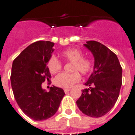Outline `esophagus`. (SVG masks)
Returning a JSON list of instances; mask_svg holds the SVG:
<instances>
[{
  "instance_id": "obj_1",
  "label": "esophagus",
  "mask_w": 135,
  "mask_h": 135,
  "mask_svg": "<svg viewBox=\"0 0 135 135\" xmlns=\"http://www.w3.org/2000/svg\"><path fill=\"white\" fill-rule=\"evenodd\" d=\"M70 91V89L68 88V89H64V91H65V93H67V92H68Z\"/></svg>"
}]
</instances>
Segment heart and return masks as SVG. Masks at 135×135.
I'll return each mask as SVG.
<instances>
[{"mask_svg": "<svg viewBox=\"0 0 135 135\" xmlns=\"http://www.w3.org/2000/svg\"><path fill=\"white\" fill-rule=\"evenodd\" d=\"M61 56L67 61L72 62L71 71L72 73L61 72L56 76L53 83L56 86L61 88L68 89L80 80L82 74H87L92 69V62L90 59L84 58L83 54L79 49L72 48L62 52ZM48 68L50 73L54 74L61 68V63L55 56L50 57L48 62Z\"/></svg>", "mask_w": 135, "mask_h": 135, "instance_id": "b5f03b06", "label": "heart"}]
</instances>
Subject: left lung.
Listing matches in <instances>:
<instances>
[{
    "instance_id": "8db88e82",
    "label": "left lung",
    "mask_w": 135,
    "mask_h": 135,
    "mask_svg": "<svg viewBox=\"0 0 135 135\" xmlns=\"http://www.w3.org/2000/svg\"><path fill=\"white\" fill-rule=\"evenodd\" d=\"M94 57V70L84 85L76 101L79 109L92 117L104 115L114 107L122 84V68L117 55L100 42L89 41L84 44Z\"/></svg>"
}]
</instances>
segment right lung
Returning a JSON list of instances; mask_svg holds the SVG:
<instances>
[{"instance_id":"1","label":"right lung","mask_w":135,"mask_h":135,"mask_svg":"<svg viewBox=\"0 0 135 135\" xmlns=\"http://www.w3.org/2000/svg\"><path fill=\"white\" fill-rule=\"evenodd\" d=\"M55 44L38 41L29 45L13 62L11 83L16 102L23 112L35 121L53 116L65 95L63 89L51 87L49 91L41 84L51 78L47 64Z\"/></svg>"}]
</instances>
